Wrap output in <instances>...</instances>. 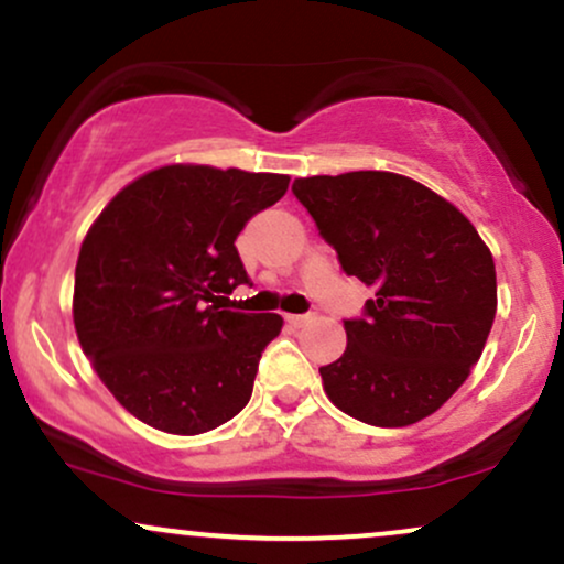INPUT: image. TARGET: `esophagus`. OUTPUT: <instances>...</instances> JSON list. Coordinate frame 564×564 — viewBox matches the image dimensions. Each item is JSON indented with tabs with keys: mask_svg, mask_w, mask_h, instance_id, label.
Returning <instances> with one entry per match:
<instances>
[{
	"mask_svg": "<svg viewBox=\"0 0 564 564\" xmlns=\"http://www.w3.org/2000/svg\"><path fill=\"white\" fill-rule=\"evenodd\" d=\"M286 321L291 323V326H304V323L313 321V315L304 313V315H286Z\"/></svg>",
	"mask_w": 564,
	"mask_h": 564,
	"instance_id": "esophagus-1",
	"label": "esophagus"
}]
</instances>
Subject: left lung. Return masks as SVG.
Listing matches in <instances>:
<instances>
[{
    "mask_svg": "<svg viewBox=\"0 0 564 564\" xmlns=\"http://www.w3.org/2000/svg\"><path fill=\"white\" fill-rule=\"evenodd\" d=\"M291 191L341 270L377 291L345 321V355L321 368L328 400L373 426L422 422L482 355L496 318L490 249L456 206L403 174H315Z\"/></svg>",
    "mask_w": 564,
    "mask_h": 564,
    "instance_id": "1",
    "label": "left lung"
}]
</instances>
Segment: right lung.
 <instances>
[{
	"mask_svg": "<svg viewBox=\"0 0 564 564\" xmlns=\"http://www.w3.org/2000/svg\"><path fill=\"white\" fill-rule=\"evenodd\" d=\"M286 187V174L161 166L116 193L89 228L76 262V336L140 422L200 435L249 403L283 318L225 310L249 283L236 238Z\"/></svg>",
	"mask_w": 564,
	"mask_h": 564,
	"instance_id": "1",
	"label": "right lung"
}]
</instances>
